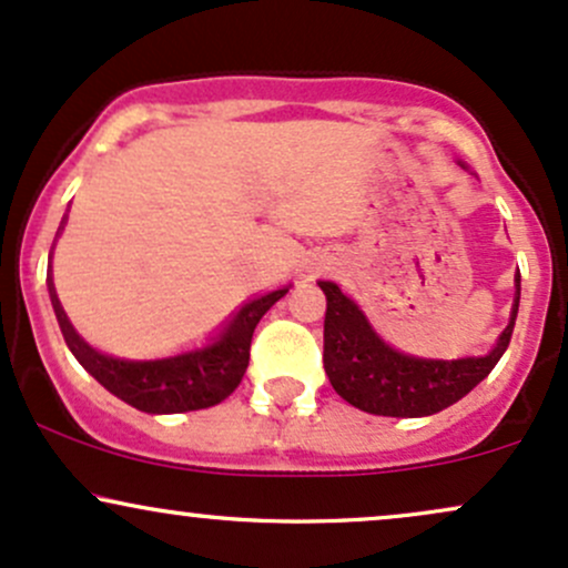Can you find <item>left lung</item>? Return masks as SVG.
I'll use <instances>...</instances> for the list:
<instances>
[{
  "mask_svg": "<svg viewBox=\"0 0 568 568\" xmlns=\"http://www.w3.org/2000/svg\"><path fill=\"white\" fill-rule=\"evenodd\" d=\"M318 286L327 295L324 373L329 384L348 405L392 418L432 416L473 392L507 352L520 303V273H515L513 314L488 354L424 359L388 346L335 282H318Z\"/></svg>",
  "mask_w": 568,
  "mask_h": 568,
  "instance_id": "left-lung-1",
  "label": "left lung"
}]
</instances>
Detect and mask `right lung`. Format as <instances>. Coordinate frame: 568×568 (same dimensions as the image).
I'll return each instance as SVG.
<instances>
[{"label":"right lung","instance_id":"add662e5","mask_svg":"<svg viewBox=\"0 0 568 568\" xmlns=\"http://www.w3.org/2000/svg\"><path fill=\"white\" fill-rule=\"evenodd\" d=\"M48 290L63 341L74 359L118 399L142 413L161 416V413L203 410L231 397L250 367L254 327L265 316V311L290 292V286L265 292L241 305L239 314H233L231 322L203 348L163 356V359H120V356L95 352L63 314L53 278H48Z\"/></svg>","mask_w":568,"mask_h":568}]
</instances>
